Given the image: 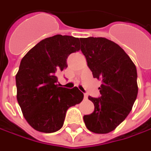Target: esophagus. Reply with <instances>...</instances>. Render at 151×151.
<instances>
[{
  "mask_svg": "<svg viewBox=\"0 0 151 151\" xmlns=\"http://www.w3.org/2000/svg\"><path fill=\"white\" fill-rule=\"evenodd\" d=\"M84 97L86 98V99H87V97H88V96H87V94H84Z\"/></svg>",
  "mask_w": 151,
  "mask_h": 151,
  "instance_id": "1",
  "label": "esophagus"
}]
</instances>
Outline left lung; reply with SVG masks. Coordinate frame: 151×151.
<instances>
[{"instance_id": "obj_1", "label": "left lung", "mask_w": 151, "mask_h": 151, "mask_svg": "<svg viewBox=\"0 0 151 151\" xmlns=\"http://www.w3.org/2000/svg\"><path fill=\"white\" fill-rule=\"evenodd\" d=\"M81 39V50L93 77L101 80V96H88L94 112L83 117L96 134L114 130L130 113L138 94L136 66L119 45L105 38Z\"/></svg>"}]
</instances>
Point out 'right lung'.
Instances as JSON below:
<instances>
[{"label": "right lung", "mask_w": 151, "mask_h": 151, "mask_svg": "<svg viewBox=\"0 0 151 151\" xmlns=\"http://www.w3.org/2000/svg\"><path fill=\"white\" fill-rule=\"evenodd\" d=\"M80 40L60 34L43 39L22 59L16 76L17 99L34 129L54 133L64 124L68 108L83 100L76 86H59L57 75L67 67L68 56L80 50Z\"/></svg>", "instance_id": "1"}]
</instances>
